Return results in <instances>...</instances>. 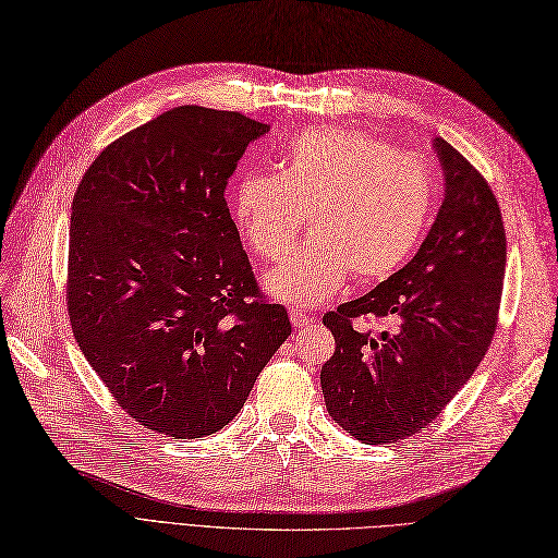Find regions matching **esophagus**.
I'll use <instances>...</instances> for the list:
<instances>
[{
    "instance_id": "esophagus-1",
    "label": "esophagus",
    "mask_w": 558,
    "mask_h": 558,
    "mask_svg": "<svg viewBox=\"0 0 558 558\" xmlns=\"http://www.w3.org/2000/svg\"><path fill=\"white\" fill-rule=\"evenodd\" d=\"M290 319H292V325H294V329H303V327H308L311 322H313V317H308L305 313H301V311H290Z\"/></svg>"
}]
</instances>
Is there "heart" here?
Returning a JSON list of instances; mask_svg holds the SVG:
<instances>
[{"label":"heart","mask_w":558,"mask_h":558,"mask_svg":"<svg viewBox=\"0 0 558 558\" xmlns=\"http://www.w3.org/2000/svg\"><path fill=\"white\" fill-rule=\"evenodd\" d=\"M436 204L434 173L415 155L356 130H308L284 150L278 173H245L233 220L253 253L280 262L308 218L311 241L266 278L294 305H317L356 280H385L415 255Z\"/></svg>","instance_id":"1"}]
</instances>
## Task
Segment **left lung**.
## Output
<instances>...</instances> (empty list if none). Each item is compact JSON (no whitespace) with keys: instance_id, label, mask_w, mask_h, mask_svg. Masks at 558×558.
<instances>
[{"instance_id":"obj_1","label":"left lung","mask_w":558,"mask_h":558,"mask_svg":"<svg viewBox=\"0 0 558 558\" xmlns=\"http://www.w3.org/2000/svg\"><path fill=\"white\" fill-rule=\"evenodd\" d=\"M445 199L417 255L368 294L322 317L336 352L319 383L338 426L366 445L434 422L487 354L506 276V229L484 175L445 138ZM354 318H387L373 335Z\"/></svg>"}]
</instances>
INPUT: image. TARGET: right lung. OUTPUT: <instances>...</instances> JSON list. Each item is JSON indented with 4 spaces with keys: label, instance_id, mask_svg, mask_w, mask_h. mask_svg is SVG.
I'll use <instances>...</instances> for the list:
<instances>
[{
    "label": "right lung",
    "instance_id": "obj_1",
    "mask_svg": "<svg viewBox=\"0 0 558 558\" xmlns=\"http://www.w3.org/2000/svg\"><path fill=\"white\" fill-rule=\"evenodd\" d=\"M268 124L178 106L113 141L71 204L76 343L138 424L204 438L239 415L292 333L259 292L225 190Z\"/></svg>",
    "mask_w": 558,
    "mask_h": 558
}]
</instances>
